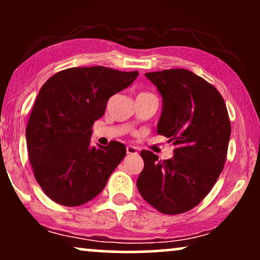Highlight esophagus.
<instances>
[{"label":"esophagus","mask_w":260,"mask_h":260,"mask_svg":"<svg viewBox=\"0 0 260 260\" xmlns=\"http://www.w3.org/2000/svg\"><path fill=\"white\" fill-rule=\"evenodd\" d=\"M126 151H127V154H129V155H136L137 153H138V151H137V148L132 147V145H127Z\"/></svg>","instance_id":"esophagus-1"}]
</instances>
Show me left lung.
I'll return each instance as SVG.
<instances>
[{"mask_svg":"<svg viewBox=\"0 0 260 260\" xmlns=\"http://www.w3.org/2000/svg\"><path fill=\"white\" fill-rule=\"evenodd\" d=\"M145 77L162 96L157 133L176 148L174 157L164 161L151 151H140L144 169L137 187L157 211L177 215L197 207L219 178L231 122L221 94L190 71L174 68Z\"/></svg>","mask_w":260,"mask_h":260,"instance_id":"1","label":"left lung"}]
</instances>
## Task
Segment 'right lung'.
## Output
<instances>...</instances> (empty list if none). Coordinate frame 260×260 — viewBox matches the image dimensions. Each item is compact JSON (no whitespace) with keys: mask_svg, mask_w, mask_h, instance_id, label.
<instances>
[{"mask_svg":"<svg viewBox=\"0 0 260 260\" xmlns=\"http://www.w3.org/2000/svg\"><path fill=\"white\" fill-rule=\"evenodd\" d=\"M138 74L103 66L73 67L41 86L26 124V147L35 180L53 202L78 207L91 201L124 159L126 147L116 140L91 147V128L110 98Z\"/></svg>","mask_w":260,"mask_h":260,"instance_id":"right-lung-1","label":"right lung"}]
</instances>
